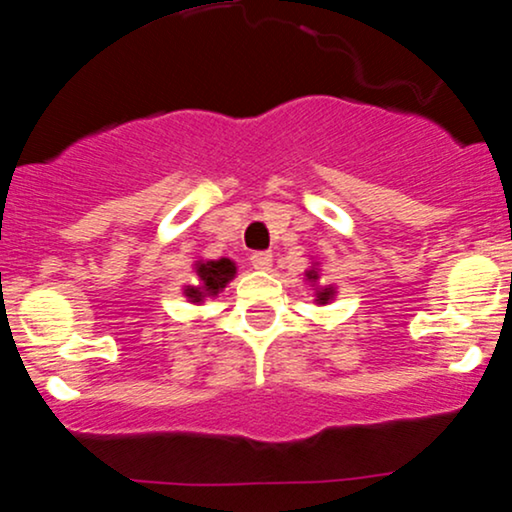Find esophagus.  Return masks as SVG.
<instances>
[{
  "instance_id": "1",
  "label": "esophagus",
  "mask_w": 512,
  "mask_h": 512,
  "mask_svg": "<svg viewBox=\"0 0 512 512\" xmlns=\"http://www.w3.org/2000/svg\"><path fill=\"white\" fill-rule=\"evenodd\" d=\"M250 262H252V267L260 269V272H267V269H272V252H267V250L252 252Z\"/></svg>"
}]
</instances>
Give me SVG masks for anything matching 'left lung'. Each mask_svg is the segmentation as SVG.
Segmentation results:
<instances>
[{"label":"left lung","instance_id":"left-lung-1","mask_svg":"<svg viewBox=\"0 0 512 512\" xmlns=\"http://www.w3.org/2000/svg\"><path fill=\"white\" fill-rule=\"evenodd\" d=\"M306 279L311 282V286H316V303L325 306L328 301L335 299V286H318V267L306 269Z\"/></svg>","mask_w":512,"mask_h":512}]
</instances>
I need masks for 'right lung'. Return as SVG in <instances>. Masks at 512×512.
I'll list each match as a JSON object with an SVG mask.
<instances>
[{"instance_id":"add662e5","label":"right lung","mask_w":512,"mask_h":512,"mask_svg":"<svg viewBox=\"0 0 512 512\" xmlns=\"http://www.w3.org/2000/svg\"><path fill=\"white\" fill-rule=\"evenodd\" d=\"M194 272L199 277V284L184 286V296L192 303H204V299L218 296L226 289L228 282H233L238 267L228 257H221V260H196Z\"/></svg>"}]
</instances>
